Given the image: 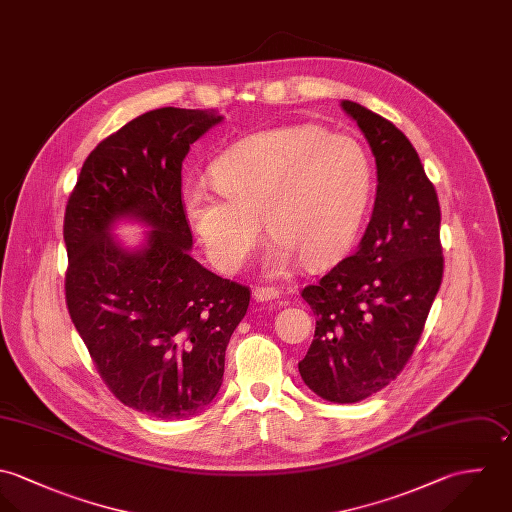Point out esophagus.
<instances>
[{"mask_svg": "<svg viewBox=\"0 0 512 512\" xmlns=\"http://www.w3.org/2000/svg\"><path fill=\"white\" fill-rule=\"evenodd\" d=\"M253 297L257 301H273V299L279 297V291L275 287H255Z\"/></svg>", "mask_w": 512, "mask_h": 512, "instance_id": "obj_1", "label": "esophagus"}]
</instances>
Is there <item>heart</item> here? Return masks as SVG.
<instances>
[{
    "instance_id": "1",
    "label": "heart",
    "mask_w": 512,
    "mask_h": 512,
    "mask_svg": "<svg viewBox=\"0 0 512 512\" xmlns=\"http://www.w3.org/2000/svg\"><path fill=\"white\" fill-rule=\"evenodd\" d=\"M207 182L184 186V215L209 261L225 273L245 265L261 239L275 237L269 275L295 261L322 267L354 241L364 219L372 166L360 142L318 124H289L247 136L213 164Z\"/></svg>"
}]
</instances>
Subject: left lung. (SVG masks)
<instances>
[{
  "mask_svg": "<svg viewBox=\"0 0 512 512\" xmlns=\"http://www.w3.org/2000/svg\"><path fill=\"white\" fill-rule=\"evenodd\" d=\"M376 156L374 211L358 249L303 289L314 340L299 372L336 404L370 398L400 376L443 279L441 209L406 134L362 104L342 101Z\"/></svg>",
  "mask_w": 512,
  "mask_h": 512,
  "instance_id": "8db88e82",
  "label": "left lung"
}]
</instances>
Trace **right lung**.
Wrapping results in <instances>:
<instances>
[{
  "label": "right lung",
  "instance_id": "add662e5",
  "mask_svg": "<svg viewBox=\"0 0 512 512\" xmlns=\"http://www.w3.org/2000/svg\"><path fill=\"white\" fill-rule=\"evenodd\" d=\"M217 122L213 108L174 106L130 120L89 154L65 209L71 320L114 398L158 419H186L211 404L251 299L249 287L190 255L182 162ZM120 216L153 227L142 250L111 239Z\"/></svg>",
  "mask_w": 512,
  "mask_h": 512
}]
</instances>
